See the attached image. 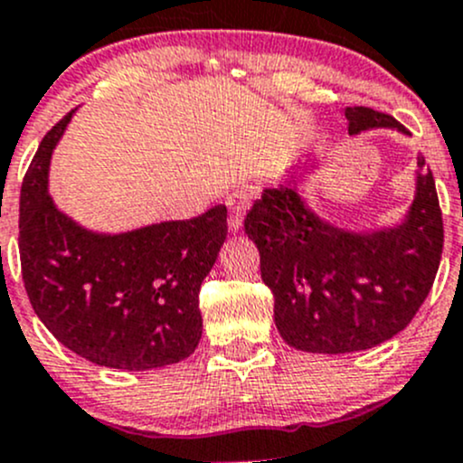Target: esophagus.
<instances>
[{"label": "esophagus", "instance_id": "1", "mask_svg": "<svg viewBox=\"0 0 463 463\" xmlns=\"http://www.w3.org/2000/svg\"><path fill=\"white\" fill-rule=\"evenodd\" d=\"M256 198L254 187H241L238 192H233L230 198H227V207H230V230L238 232L242 227V216L250 209L251 200Z\"/></svg>", "mask_w": 463, "mask_h": 463}]
</instances>
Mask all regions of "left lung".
Returning <instances> with one entry per match:
<instances>
[{
  "label": "left lung",
  "mask_w": 463,
  "mask_h": 463,
  "mask_svg": "<svg viewBox=\"0 0 463 463\" xmlns=\"http://www.w3.org/2000/svg\"><path fill=\"white\" fill-rule=\"evenodd\" d=\"M347 131L397 128L368 107H347ZM417 192L402 225L345 232L323 221L297 192V175L247 212L245 233L260 254V276L274 294V321L285 343L314 354L370 350L403 330L426 301L444 250L435 178L417 158Z\"/></svg>",
  "instance_id": "left-lung-1"
}]
</instances>
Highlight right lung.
<instances>
[{
    "instance_id": "obj_1",
    "label": "right lung",
    "mask_w": 463,
    "mask_h": 463,
    "mask_svg": "<svg viewBox=\"0 0 463 463\" xmlns=\"http://www.w3.org/2000/svg\"><path fill=\"white\" fill-rule=\"evenodd\" d=\"M73 113L46 133L22 183L19 259L33 309L95 365L178 364L203 336L198 292L227 238V207L122 233L84 230L49 196L51 154Z\"/></svg>"
}]
</instances>
